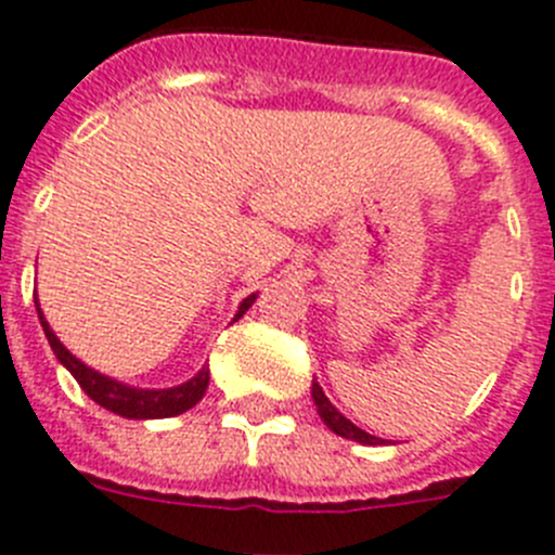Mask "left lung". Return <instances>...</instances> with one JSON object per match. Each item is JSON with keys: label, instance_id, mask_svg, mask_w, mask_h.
<instances>
[{"label": "left lung", "instance_id": "8db88e82", "mask_svg": "<svg viewBox=\"0 0 555 555\" xmlns=\"http://www.w3.org/2000/svg\"><path fill=\"white\" fill-rule=\"evenodd\" d=\"M312 401L314 406H318V414H321V421L326 423L328 428H332L337 437H346V439H353V442H362V446H382L384 439L382 437H373V434L362 431L359 426H353L351 421H348L346 414L339 412L337 406H334L332 401L326 398V392L321 389V384L312 382Z\"/></svg>", "mask_w": 555, "mask_h": 555}]
</instances>
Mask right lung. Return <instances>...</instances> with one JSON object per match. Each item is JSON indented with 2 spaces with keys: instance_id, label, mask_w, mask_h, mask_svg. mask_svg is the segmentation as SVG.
I'll return each instance as SVG.
<instances>
[{
  "instance_id": "1",
  "label": "right lung",
  "mask_w": 555,
  "mask_h": 555,
  "mask_svg": "<svg viewBox=\"0 0 555 555\" xmlns=\"http://www.w3.org/2000/svg\"><path fill=\"white\" fill-rule=\"evenodd\" d=\"M257 301V293H251L248 298H243L241 307H237V314H234V321L246 314V309ZM35 309H38V321H41L43 334H47L49 346H52L54 357L60 359V364L77 378L79 387L85 389V396L96 401L99 406L109 409L113 414H121L127 421H159V417H173V414H182L188 409L196 406L198 401L207 392L209 384V367L204 364L202 371L191 378V382L177 384V387L168 389H143V387H129V384L118 382V378H109L104 373L93 371L82 359L74 357L63 343L57 339V334L52 332L49 321L43 318L41 304L35 298Z\"/></svg>"
}]
</instances>
